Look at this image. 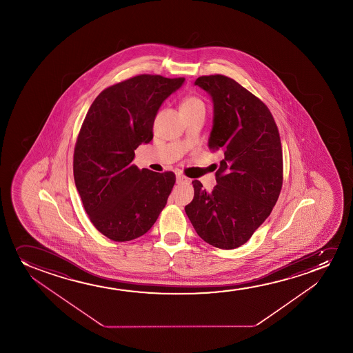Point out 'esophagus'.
I'll use <instances>...</instances> for the list:
<instances>
[{
	"label": "esophagus",
	"instance_id": "obj_1",
	"mask_svg": "<svg viewBox=\"0 0 353 353\" xmlns=\"http://www.w3.org/2000/svg\"><path fill=\"white\" fill-rule=\"evenodd\" d=\"M176 182H177V183H185V182H188V179H187V177H184V176L179 174V176L176 177Z\"/></svg>",
	"mask_w": 353,
	"mask_h": 353
}]
</instances>
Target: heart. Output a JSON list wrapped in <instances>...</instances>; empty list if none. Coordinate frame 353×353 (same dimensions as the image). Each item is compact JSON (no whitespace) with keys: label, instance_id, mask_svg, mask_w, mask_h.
Here are the masks:
<instances>
[{"label":"heart","instance_id":"heart-1","mask_svg":"<svg viewBox=\"0 0 353 353\" xmlns=\"http://www.w3.org/2000/svg\"><path fill=\"white\" fill-rule=\"evenodd\" d=\"M198 108H205V103L200 97L189 95V97H184L181 102L182 111H190V110H198Z\"/></svg>","mask_w":353,"mask_h":353}]
</instances>
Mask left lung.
Returning a JSON list of instances; mask_svg holds the SVG:
<instances>
[{
	"mask_svg": "<svg viewBox=\"0 0 353 353\" xmlns=\"http://www.w3.org/2000/svg\"><path fill=\"white\" fill-rule=\"evenodd\" d=\"M195 85L213 101L208 147L222 150L211 193L193 181L185 213L203 241L234 250L251 239L280 196L283 159L280 134L265 103L223 74L201 76Z\"/></svg>",
	"mask_w": 353,
	"mask_h": 353,
	"instance_id": "8db88e82",
	"label": "left lung"
}]
</instances>
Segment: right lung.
I'll use <instances>...</instances> for the list:
<instances>
[{"instance_id": "1", "label": "right lung", "mask_w": 353, "mask_h": 353, "mask_svg": "<svg viewBox=\"0 0 353 353\" xmlns=\"http://www.w3.org/2000/svg\"><path fill=\"white\" fill-rule=\"evenodd\" d=\"M184 78L139 74L102 90L84 118L73 153V176L94 227L113 241L145 235L168 203L176 176L140 170L132 160L153 139L165 99Z\"/></svg>"}]
</instances>
